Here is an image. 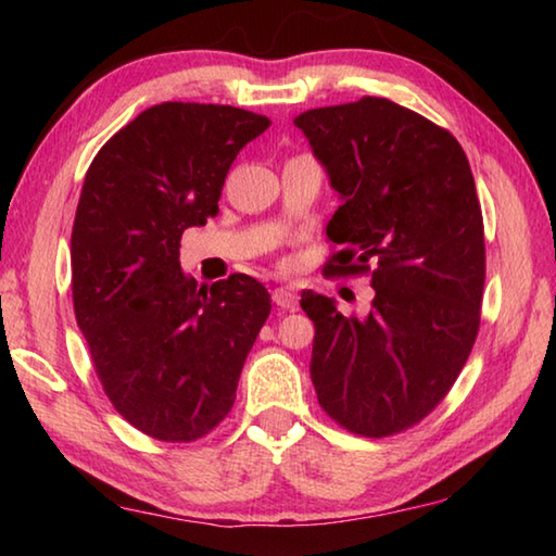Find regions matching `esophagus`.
Segmentation results:
<instances>
[{
  "label": "esophagus",
  "instance_id": "34e87169",
  "mask_svg": "<svg viewBox=\"0 0 556 556\" xmlns=\"http://www.w3.org/2000/svg\"><path fill=\"white\" fill-rule=\"evenodd\" d=\"M271 299H275V304L281 306V308H294L296 306V291L289 289V287H277L275 291H271Z\"/></svg>",
  "mask_w": 556,
  "mask_h": 556
}]
</instances>
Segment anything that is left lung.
I'll return each mask as SVG.
<instances>
[{
	"instance_id": "1",
	"label": "left lung",
	"mask_w": 556,
	"mask_h": 556,
	"mask_svg": "<svg viewBox=\"0 0 556 556\" xmlns=\"http://www.w3.org/2000/svg\"><path fill=\"white\" fill-rule=\"evenodd\" d=\"M328 184L341 199L326 225L328 275L372 269L368 316L301 291L316 326L318 404L361 437H390L446 397L481 326L483 215L466 152L434 122L384 98L301 112Z\"/></svg>"
}]
</instances>
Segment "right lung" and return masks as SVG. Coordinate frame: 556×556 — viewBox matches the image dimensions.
I'll return each mask as SVG.
<instances>
[{
	"mask_svg": "<svg viewBox=\"0 0 556 556\" xmlns=\"http://www.w3.org/2000/svg\"><path fill=\"white\" fill-rule=\"evenodd\" d=\"M271 122L162 102L100 149L71 235L73 306L102 390L131 427L195 441L228 417L271 299L255 277L203 285L178 262L181 235L218 213L240 149Z\"/></svg>",
	"mask_w": 556,
	"mask_h": 556,
	"instance_id": "obj_1",
	"label": "right lung"
}]
</instances>
